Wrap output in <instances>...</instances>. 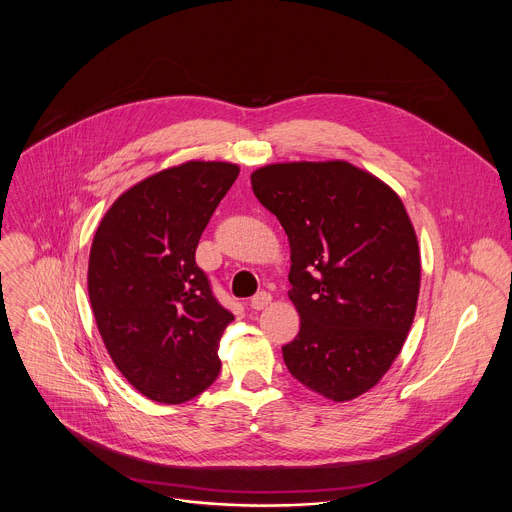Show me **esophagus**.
Returning <instances> with one entry per match:
<instances>
[{"instance_id":"obj_1","label":"esophagus","mask_w":512,"mask_h":512,"mask_svg":"<svg viewBox=\"0 0 512 512\" xmlns=\"http://www.w3.org/2000/svg\"><path fill=\"white\" fill-rule=\"evenodd\" d=\"M251 308L253 310H263L265 306H269L271 304V294H269V291H259V294L257 296H253L251 298Z\"/></svg>"}]
</instances>
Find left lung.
<instances>
[{"label":"left lung","mask_w":512,"mask_h":512,"mask_svg":"<svg viewBox=\"0 0 512 512\" xmlns=\"http://www.w3.org/2000/svg\"><path fill=\"white\" fill-rule=\"evenodd\" d=\"M289 247L298 336L281 346L308 389L348 401L375 387L413 324L421 261L401 198L348 162L271 164L251 174Z\"/></svg>","instance_id":"8db88e82"}]
</instances>
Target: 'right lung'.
Listing matches in <instances>:
<instances>
[{
	"mask_svg": "<svg viewBox=\"0 0 512 512\" xmlns=\"http://www.w3.org/2000/svg\"><path fill=\"white\" fill-rule=\"evenodd\" d=\"M239 176L227 162H186L141 180L103 216L89 257V298L121 375L148 399L178 405L221 371L235 316L216 300L196 247Z\"/></svg>",
	"mask_w": 512,
	"mask_h": 512,
	"instance_id": "obj_1",
	"label": "right lung"
}]
</instances>
